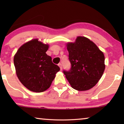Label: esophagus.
Segmentation results:
<instances>
[{
  "instance_id": "esophagus-1",
  "label": "esophagus",
  "mask_w": 124,
  "mask_h": 124,
  "mask_svg": "<svg viewBox=\"0 0 124 124\" xmlns=\"http://www.w3.org/2000/svg\"><path fill=\"white\" fill-rule=\"evenodd\" d=\"M58 65H59V67H60V68L61 70H62V64H61V63H60V64H58Z\"/></svg>"
}]
</instances>
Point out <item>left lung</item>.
Returning <instances> with one entry per match:
<instances>
[{"label": "left lung", "mask_w": 124, "mask_h": 124, "mask_svg": "<svg viewBox=\"0 0 124 124\" xmlns=\"http://www.w3.org/2000/svg\"><path fill=\"white\" fill-rule=\"evenodd\" d=\"M67 46L71 64L69 70H63L67 80L77 90L90 89L104 73V54L95 44L84 37H78L74 43Z\"/></svg>", "instance_id": "8db88e82"}]
</instances>
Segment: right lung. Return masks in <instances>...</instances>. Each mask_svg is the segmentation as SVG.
I'll return each instance as SVG.
<instances>
[{
	"label": "right lung",
	"mask_w": 124,
	"mask_h": 124,
	"mask_svg": "<svg viewBox=\"0 0 124 124\" xmlns=\"http://www.w3.org/2000/svg\"><path fill=\"white\" fill-rule=\"evenodd\" d=\"M48 45L33 39L20 47L14 56L18 78L29 90L41 93L48 89L60 68L47 55Z\"/></svg>",
	"instance_id": "1"
}]
</instances>
